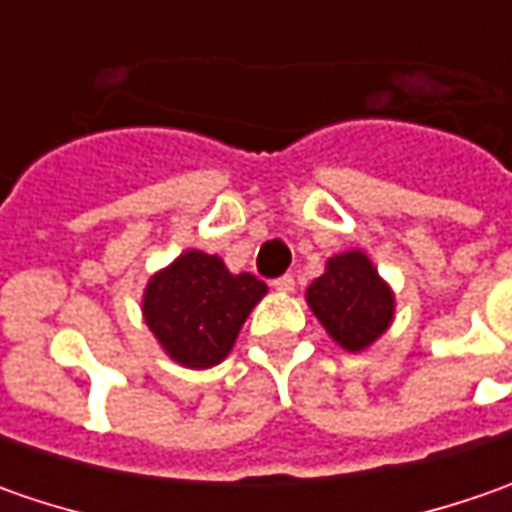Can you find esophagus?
<instances>
[{
  "label": "esophagus",
  "instance_id": "1",
  "mask_svg": "<svg viewBox=\"0 0 512 512\" xmlns=\"http://www.w3.org/2000/svg\"><path fill=\"white\" fill-rule=\"evenodd\" d=\"M273 287H276L279 293H293V287H296V279H293L290 273H285V276H279V279L273 282Z\"/></svg>",
  "mask_w": 512,
  "mask_h": 512
}]
</instances>
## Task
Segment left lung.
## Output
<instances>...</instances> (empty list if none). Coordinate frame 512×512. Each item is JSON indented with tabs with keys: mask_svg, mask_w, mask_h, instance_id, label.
I'll return each instance as SVG.
<instances>
[{
	"mask_svg": "<svg viewBox=\"0 0 512 512\" xmlns=\"http://www.w3.org/2000/svg\"><path fill=\"white\" fill-rule=\"evenodd\" d=\"M307 305L330 339L359 353L393 322V290L362 250L327 259L325 273L307 287Z\"/></svg>",
	"mask_w": 512,
	"mask_h": 512,
	"instance_id": "left-lung-1",
	"label": "left lung"
}]
</instances>
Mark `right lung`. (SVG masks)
Segmentation results:
<instances>
[{
  "instance_id": "right-lung-1",
  "label": "right lung",
  "mask_w": 512,
  "mask_h": 512,
  "mask_svg": "<svg viewBox=\"0 0 512 512\" xmlns=\"http://www.w3.org/2000/svg\"><path fill=\"white\" fill-rule=\"evenodd\" d=\"M265 293V282L250 273L233 276L219 256L185 250L173 265L150 276L142 313L173 362L205 370L233 350Z\"/></svg>"
}]
</instances>
